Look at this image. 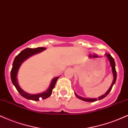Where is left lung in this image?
<instances>
[{"label": "left lung", "mask_w": 128, "mask_h": 128, "mask_svg": "<svg viewBox=\"0 0 128 128\" xmlns=\"http://www.w3.org/2000/svg\"><path fill=\"white\" fill-rule=\"evenodd\" d=\"M107 55V58H108V59L109 61H110V64H111V66H112V72H113V76H114V79L113 80V82H112V85H111V86L109 89L108 90V91H107L106 93L104 95H101V96H100V97H98V98H83V97H81V96H79V95H78L76 94V93L75 94V95H76V96L78 97L79 99L81 100H83V101H87V102H94V101H97L98 100H101L102 99V98H105L106 96H107V95L109 93H110V92L111 91V90H112V88H113V84H114V83L116 82V78H117V73H116V68H115V62H114V58L112 57V56H111L110 54H106Z\"/></svg>", "instance_id": "1"}]
</instances>
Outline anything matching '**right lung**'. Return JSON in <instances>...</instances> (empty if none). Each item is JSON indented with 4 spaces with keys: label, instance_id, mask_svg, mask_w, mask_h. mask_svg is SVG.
Returning a JSON list of instances; mask_svg holds the SVG:
<instances>
[{
    "label": "right lung",
    "instance_id": "1",
    "mask_svg": "<svg viewBox=\"0 0 128 128\" xmlns=\"http://www.w3.org/2000/svg\"><path fill=\"white\" fill-rule=\"evenodd\" d=\"M45 49V48L44 47H39L36 48H26L24 49V50H22L19 54L15 56L14 61L13 62L12 68L11 69V72H10V78H11L12 82L14 84V85L15 86V87L16 88L18 92L20 94V95L24 98H26V99L33 100V101H39V100H40V98H41L42 100H44L48 98L52 94V90L54 88L56 80L59 78V77L54 78V79L52 80L51 84H50V86H49V89H48L47 91L44 92V93L39 94L32 95L27 93V92H24V90H22L21 89V88L19 86V85H18L17 82V79H16V76H17V72L18 69H19L20 66L22 64V62L24 60L28 58L29 56H32V55L35 54L42 52Z\"/></svg>",
    "mask_w": 128,
    "mask_h": 128
}]
</instances>
